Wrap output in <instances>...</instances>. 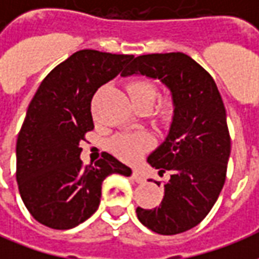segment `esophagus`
Wrapping results in <instances>:
<instances>
[{"mask_svg":"<svg viewBox=\"0 0 259 259\" xmlns=\"http://www.w3.org/2000/svg\"><path fill=\"white\" fill-rule=\"evenodd\" d=\"M132 178L135 179L136 183H143V182H144V178H143V175H141L139 170H136V169L133 170V174H132Z\"/></svg>","mask_w":259,"mask_h":259,"instance_id":"esophagus-1","label":"esophagus"}]
</instances>
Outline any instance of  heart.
Returning a JSON list of instances; mask_svg holds the SVG:
<instances>
[{
	"instance_id": "1",
	"label": "heart",
	"mask_w": 259,
	"mask_h": 259,
	"mask_svg": "<svg viewBox=\"0 0 259 259\" xmlns=\"http://www.w3.org/2000/svg\"><path fill=\"white\" fill-rule=\"evenodd\" d=\"M127 94L133 105H139V104L152 105V102L157 98V89L147 80H135L127 85ZM172 109H174L172 102H165L162 107L163 116L166 118L170 116ZM150 147H151V139L146 133L119 136L112 141L113 152L124 161H135Z\"/></svg>"
}]
</instances>
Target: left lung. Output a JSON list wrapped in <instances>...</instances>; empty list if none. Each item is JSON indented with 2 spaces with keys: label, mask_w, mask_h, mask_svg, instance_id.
<instances>
[{
  "label": "left lung",
  "mask_w": 259,
  "mask_h": 259,
  "mask_svg": "<svg viewBox=\"0 0 259 259\" xmlns=\"http://www.w3.org/2000/svg\"><path fill=\"white\" fill-rule=\"evenodd\" d=\"M132 74L159 80L174 104L168 135L147 158L158 175L169 174L163 198L136 213L155 233H183L208 215L225 185L230 137L222 97L211 74L183 53L140 55L122 76Z\"/></svg>",
  "instance_id": "obj_1"
}]
</instances>
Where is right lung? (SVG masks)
I'll return each mask as SVG.
<instances>
[{"label": "right lung", "instance_id": "obj_1", "mask_svg": "<svg viewBox=\"0 0 259 259\" xmlns=\"http://www.w3.org/2000/svg\"><path fill=\"white\" fill-rule=\"evenodd\" d=\"M132 58L77 51L47 74L33 97L16 143V180L26 208L44 226L66 230L83 223L98 209L104 179L132 175L108 152L94 165L80 159V141L94 129L91 98Z\"/></svg>", "mask_w": 259, "mask_h": 259}]
</instances>
